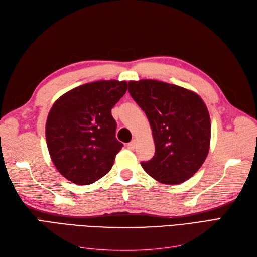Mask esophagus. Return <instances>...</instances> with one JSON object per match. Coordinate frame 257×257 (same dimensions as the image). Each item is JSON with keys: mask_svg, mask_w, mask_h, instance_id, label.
I'll use <instances>...</instances> for the list:
<instances>
[{"mask_svg": "<svg viewBox=\"0 0 257 257\" xmlns=\"http://www.w3.org/2000/svg\"><path fill=\"white\" fill-rule=\"evenodd\" d=\"M135 147H136V141H132L131 143L127 144V149L130 150H134Z\"/></svg>", "mask_w": 257, "mask_h": 257, "instance_id": "1", "label": "esophagus"}]
</instances>
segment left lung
<instances>
[{
    "label": "left lung",
    "instance_id": "1",
    "mask_svg": "<svg viewBox=\"0 0 257 257\" xmlns=\"http://www.w3.org/2000/svg\"><path fill=\"white\" fill-rule=\"evenodd\" d=\"M131 96L145 111L155 146L145 172L164 184H180L196 174L207 158L211 122L197 93L164 81L128 82Z\"/></svg>",
    "mask_w": 257,
    "mask_h": 257
}]
</instances>
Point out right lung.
I'll return each instance as SVG.
<instances>
[{
  "mask_svg": "<svg viewBox=\"0 0 257 257\" xmlns=\"http://www.w3.org/2000/svg\"><path fill=\"white\" fill-rule=\"evenodd\" d=\"M126 90V81H94L66 92L52 105L46 142L54 166L67 180L88 185L111 169L123 147L115 138L111 109Z\"/></svg>",
  "mask_w": 257,
  "mask_h": 257,
  "instance_id": "obj_1",
  "label": "right lung"
}]
</instances>
